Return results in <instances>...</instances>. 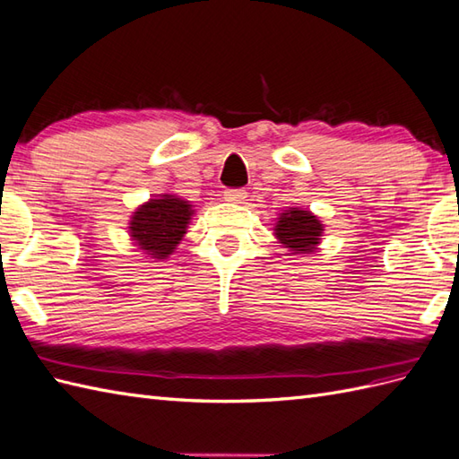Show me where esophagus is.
Masks as SVG:
<instances>
[{"mask_svg":"<svg viewBox=\"0 0 459 459\" xmlns=\"http://www.w3.org/2000/svg\"><path fill=\"white\" fill-rule=\"evenodd\" d=\"M247 196L246 190L241 188H228L226 192H223V198H226L228 202H243Z\"/></svg>","mask_w":459,"mask_h":459,"instance_id":"1","label":"esophagus"}]
</instances>
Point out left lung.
<instances>
[{
	"instance_id": "8db88e82",
	"label": "left lung",
	"mask_w": 459,
	"mask_h": 459,
	"mask_svg": "<svg viewBox=\"0 0 459 459\" xmlns=\"http://www.w3.org/2000/svg\"><path fill=\"white\" fill-rule=\"evenodd\" d=\"M322 231L324 223L310 210L300 208L284 210L274 226V236L292 253H312L318 249Z\"/></svg>"
}]
</instances>
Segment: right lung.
I'll return each instance as SVG.
<instances>
[{
  "instance_id": "right-lung-1",
  "label": "right lung",
  "mask_w": 459,
  "mask_h": 459,
  "mask_svg": "<svg viewBox=\"0 0 459 459\" xmlns=\"http://www.w3.org/2000/svg\"><path fill=\"white\" fill-rule=\"evenodd\" d=\"M190 202L175 195H160L141 204L129 221V236L135 246L152 259H167L185 238L190 216Z\"/></svg>"
}]
</instances>
